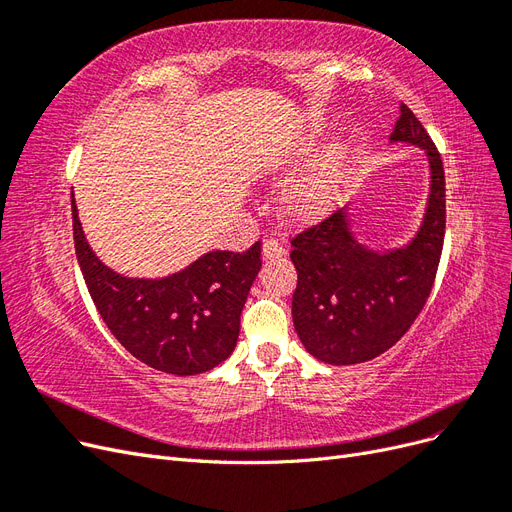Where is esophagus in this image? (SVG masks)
Wrapping results in <instances>:
<instances>
[{"instance_id": "obj_1", "label": "esophagus", "mask_w": 512, "mask_h": 512, "mask_svg": "<svg viewBox=\"0 0 512 512\" xmlns=\"http://www.w3.org/2000/svg\"><path fill=\"white\" fill-rule=\"evenodd\" d=\"M284 254H286V247L280 241L267 239L265 243H262V256H265L267 260H277V258H282Z\"/></svg>"}]
</instances>
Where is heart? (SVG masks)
Here are the masks:
<instances>
[{
	"label": "heart",
	"instance_id": "b5f03b06",
	"mask_svg": "<svg viewBox=\"0 0 512 512\" xmlns=\"http://www.w3.org/2000/svg\"><path fill=\"white\" fill-rule=\"evenodd\" d=\"M339 192L337 160L327 158L299 183H294L286 194V209L299 220L316 218L327 211Z\"/></svg>",
	"mask_w": 512,
	"mask_h": 512
}]
</instances>
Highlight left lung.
<instances>
[{"label":"left lung","mask_w":512,"mask_h":512,"mask_svg":"<svg viewBox=\"0 0 512 512\" xmlns=\"http://www.w3.org/2000/svg\"><path fill=\"white\" fill-rule=\"evenodd\" d=\"M393 143L425 149L431 190L425 220L401 250L378 254L352 237L348 215L335 211L292 237L297 267L292 322L305 350L329 365L376 359L395 346L427 303L436 280L444 228V166L423 123L406 104L399 108Z\"/></svg>","instance_id":"obj_1"}]
</instances>
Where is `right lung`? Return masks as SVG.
Listing matches in <instances>:
<instances>
[{
    "mask_svg": "<svg viewBox=\"0 0 512 512\" xmlns=\"http://www.w3.org/2000/svg\"><path fill=\"white\" fill-rule=\"evenodd\" d=\"M74 250L87 290L117 342L175 376L205 374L237 346L241 309L262 267L260 241L245 252H209L162 280H132L104 267L85 241L72 194Z\"/></svg>",
    "mask_w": 512,
    "mask_h": 512,
    "instance_id": "obj_1",
    "label": "right lung"
}]
</instances>
